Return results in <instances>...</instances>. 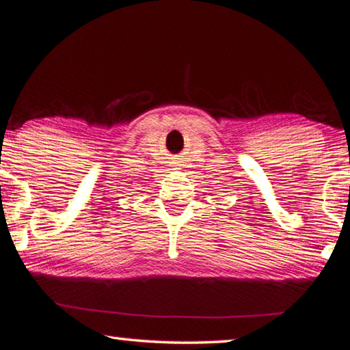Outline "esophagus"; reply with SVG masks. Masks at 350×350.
Segmentation results:
<instances>
[{"instance_id":"34e87169","label":"esophagus","mask_w":350,"mask_h":350,"mask_svg":"<svg viewBox=\"0 0 350 350\" xmlns=\"http://www.w3.org/2000/svg\"><path fill=\"white\" fill-rule=\"evenodd\" d=\"M174 164H175V165H181V164H178V163H174Z\"/></svg>"}]
</instances>
